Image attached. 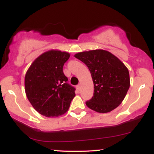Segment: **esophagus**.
<instances>
[{"mask_svg": "<svg viewBox=\"0 0 154 154\" xmlns=\"http://www.w3.org/2000/svg\"><path fill=\"white\" fill-rule=\"evenodd\" d=\"M77 89L78 90V91H80V89H81L80 85H77Z\"/></svg>", "mask_w": 154, "mask_h": 154, "instance_id": "esophagus-1", "label": "esophagus"}]
</instances>
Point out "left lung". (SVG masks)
Returning <instances> with one entry per match:
<instances>
[{
    "mask_svg": "<svg viewBox=\"0 0 154 154\" xmlns=\"http://www.w3.org/2000/svg\"><path fill=\"white\" fill-rule=\"evenodd\" d=\"M75 57L85 63L91 72L94 93L86 105L98 113L110 112L119 106L130 88L129 71L114 55L104 50L80 52Z\"/></svg>",
    "mask_w": 154,
    "mask_h": 154,
    "instance_id": "obj_1",
    "label": "left lung"
}]
</instances>
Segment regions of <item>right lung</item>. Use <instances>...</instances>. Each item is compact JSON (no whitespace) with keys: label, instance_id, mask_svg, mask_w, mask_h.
Returning a JSON list of instances; mask_svg holds the SVG:
<instances>
[{"label":"right lung","instance_id":"add662e5","mask_svg":"<svg viewBox=\"0 0 154 154\" xmlns=\"http://www.w3.org/2000/svg\"><path fill=\"white\" fill-rule=\"evenodd\" d=\"M69 54L51 50L33 61L24 79L25 93L34 109L47 117L66 113L75 96V88L67 83L63 66Z\"/></svg>","mask_w":154,"mask_h":154}]
</instances>
